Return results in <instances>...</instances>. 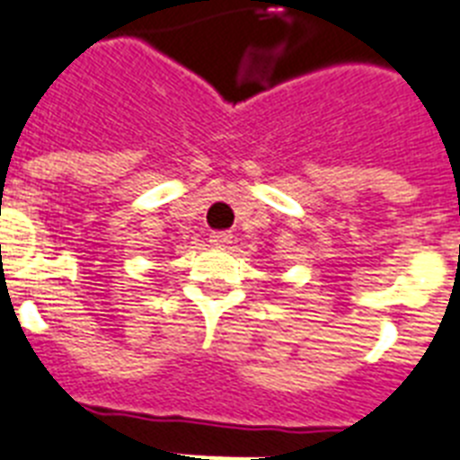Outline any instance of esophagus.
<instances>
[{"mask_svg":"<svg viewBox=\"0 0 460 460\" xmlns=\"http://www.w3.org/2000/svg\"><path fill=\"white\" fill-rule=\"evenodd\" d=\"M208 242H211L213 247H227V244L233 242V234H230V233H211Z\"/></svg>","mask_w":460,"mask_h":460,"instance_id":"obj_1","label":"esophagus"}]
</instances>
